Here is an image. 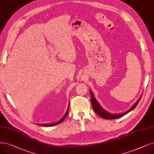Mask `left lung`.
I'll return each instance as SVG.
<instances>
[{
	"label": "left lung",
	"instance_id": "8db88e82",
	"mask_svg": "<svg viewBox=\"0 0 154 154\" xmlns=\"http://www.w3.org/2000/svg\"><path fill=\"white\" fill-rule=\"evenodd\" d=\"M91 104H92L94 111L99 116H101L103 118L106 119H114L122 118V116L126 115L127 113H128L129 112H130L131 111H132L133 109H134L135 107L137 106V104H138L139 101H140V99H141V97H140L138 99V101L136 102V103L134 105H133L128 111H127L126 112H125L124 113H122V114L113 115V114H111V113L106 111L105 110H104L101 108V106H100V105L99 104V103H97V101H96V99L94 98V97L93 93L91 91Z\"/></svg>",
	"mask_w": 154,
	"mask_h": 154
}]
</instances>
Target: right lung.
<instances>
[{
    "instance_id": "add662e5",
    "label": "right lung",
    "mask_w": 154,
    "mask_h": 154,
    "mask_svg": "<svg viewBox=\"0 0 154 154\" xmlns=\"http://www.w3.org/2000/svg\"><path fill=\"white\" fill-rule=\"evenodd\" d=\"M69 110V106L68 108H67V111H66V113L65 114V115L63 116V117L60 120H59V121H58V122H57V123H54V124H51V125H50V124H48H48H47V125H41V126H55V125H56L60 124V123L63 122V120L65 119V118L66 117V116H67V115H68Z\"/></svg>"
}]
</instances>
